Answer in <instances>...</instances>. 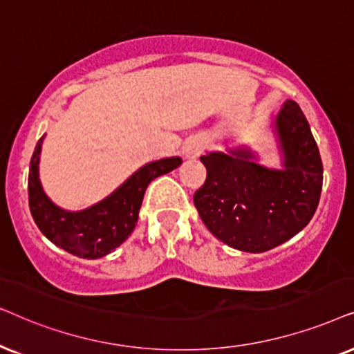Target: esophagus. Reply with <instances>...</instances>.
<instances>
[{
  "label": "esophagus",
  "mask_w": 354,
  "mask_h": 354,
  "mask_svg": "<svg viewBox=\"0 0 354 354\" xmlns=\"http://www.w3.org/2000/svg\"><path fill=\"white\" fill-rule=\"evenodd\" d=\"M202 150H204V144H202L199 139H191L189 142L185 145V155L187 158L199 157V155L202 153Z\"/></svg>",
  "instance_id": "esophagus-1"
}]
</instances>
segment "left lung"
<instances>
[{
  "mask_svg": "<svg viewBox=\"0 0 354 354\" xmlns=\"http://www.w3.org/2000/svg\"><path fill=\"white\" fill-rule=\"evenodd\" d=\"M270 129L281 168L263 167L246 145L201 157L207 178L194 205L209 232L238 251L280 246L309 223L319 205L322 160L298 103L286 100Z\"/></svg>",
  "mask_w": 354,
  "mask_h": 354,
  "instance_id": "8db88e82",
  "label": "left lung"
}]
</instances>
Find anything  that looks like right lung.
Segmentation results:
<instances>
[{
	"instance_id": "right-lung-1",
	"label": "right lung",
	"mask_w": 354,
	"mask_h": 354,
	"mask_svg": "<svg viewBox=\"0 0 354 354\" xmlns=\"http://www.w3.org/2000/svg\"><path fill=\"white\" fill-rule=\"evenodd\" d=\"M41 136L30 160L29 207L39 230L56 246L82 259H100L121 246L134 232L145 189L155 178L173 171L180 157L155 160L131 174L105 199L84 210L71 212L55 204L41 187L39 163Z\"/></svg>"
}]
</instances>
